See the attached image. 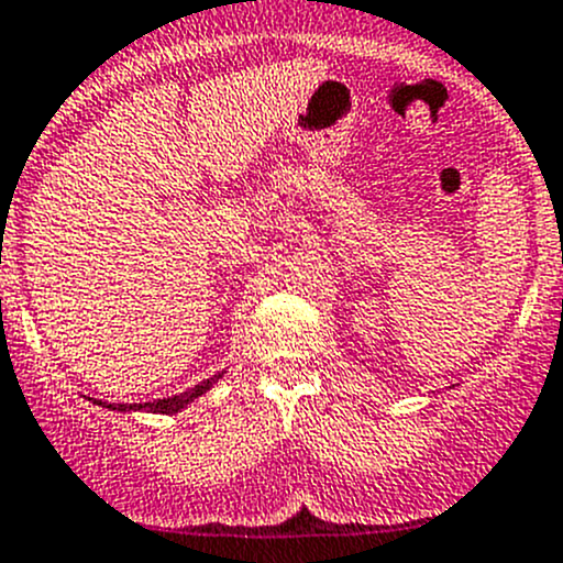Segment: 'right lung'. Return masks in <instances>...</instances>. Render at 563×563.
<instances>
[{
  "instance_id": "1",
  "label": "right lung",
  "mask_w": 563,
  "mask_h": 563,
  "mask_svg": "<svg viewBox=\"0 0 563 563\" xmlns=\"http://www.w3.org/2000/svg\"><path fill=\"white\" fill-rule=\"evenodd\" d=\"M223 373H218V376L207 378V382L196 384L192 389H187V393L181 395H170V398H163V400H154V404H110L107 409H115V411H154V415H176L179 409H185L187 404H192V400L198 398V395H205L207 389L212 387V384L221 378Z\"/></svg>"
}]
</instances>
